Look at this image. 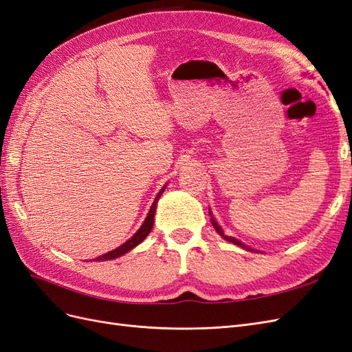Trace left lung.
<instances>
[{
  "mask_svg": "<svg viewBox=\"0 0 352 352\" xmlns=\"http://www.w3.org/2000/svg\"><path fill=\"white\" fill-rule=\"evenodd\" d=\"M209 215H210V223H212V226H214V228H215V232L221 236V237H224L227 242H230V243H233V245H237V246H240V248H243V249H246V250H250V252H259V250H256V249H252V248H249L248 245H245L243 242H240V240H237L236 237H233V236H227L226 233H224V230L219 227V224L217 223V219L214 218V215H212V212H210V209H209Z\"/></svg>",
  "mask_w": 352,
  "mask_h": 352,
  "instance_id": "left-lung-1",
  "label": "left lung"
}]
</instances>
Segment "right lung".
<instances>
[{
	"instance_id": "add662e5",
	"label": "right lung",
	"mask_w": 352,
	"mask_h": 352,
	"mask_svg": "<svg viewBox=\"0 0 352 352\" xmlns=\"http://www.w3.org/2000/svg\"><path fill=\"white\" fill-rule=\"evenodd\" d=\"M165 188H166V186H164L162 188H160V192H159V193H157V196L155 197V202L152 204V206H150V210H148V214H147L146 219L143 221L142 227H140V228L137 230V233H135L131 239H128L126 242L120 245L119 248H116V249H113V250H109L107 254H104V255H100V256H97V258H96V259H93V261H110V259L119 258V256L125 255L126 252H129V250H133L135 246H138L140 243H142L143 240L148 236V233L152 232L157 200L160 199V196H162V193H164V190H165Z\"/></svg>"
}]
</instances>
